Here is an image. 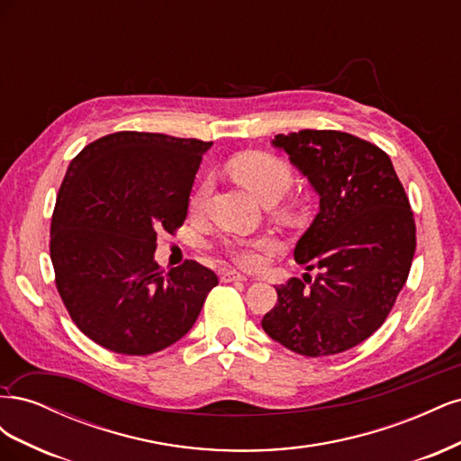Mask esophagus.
<instances>
[{"instance_id":"esophagus-1","label":"esophagus","mask_w":461,"mask_h":461,"mask_svg":"<svg viewBox=\"0 0 461 461\" xmlns=\"http://www.w3.org/2000/svg\"><path fill=\"white\" fill-rule=\"evenodd\" d=\"M221 281L222 283H234V281H246V275L234 271V269H227L221 273Z\"/></svg>"}]
</instances>
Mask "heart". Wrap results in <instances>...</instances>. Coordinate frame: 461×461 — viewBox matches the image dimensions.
I'll list each match as a JSON object with an SVG mask.
<instances>
[{
	"label": "heart",
	"mask_w": 461,
	"mask_h": 461,
	"mask_svg": "<svg viewBox=\"0 0 461 461\" xmlns=\"http://www.w3.org/2000/svg\"><path fill=\"white\" fill-rule=\"evenodd\" d=\"M229 173L236 183H240L248 192L263 203H275L281 200L288 192L292 185V169L281 158L273 156L267 151H244L234 156L229 165ZM209 196V180L194 188L192 196L188 200V207L192 213H198L203 209ZM285 215H296V205H286ZM222 249L230 256L234 263L242 265L248 269L261 267L265 258H267L273 249L275 242L269 236H254V239H225L222 240Z\"/></svg>",
	"instance_id": "1"
}]
</instances>
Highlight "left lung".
<instances>
[{"mask_svg": "<svg viewBox=\"0 0 461 461\" xmlns=\"http://www.w3.org/2000/svg\"><path fill=\"white\" fill-rule=\"evenodd\" d=\"M273 146L308 176L319 213L294 248L310 273L276 288L261 327L288 350L321 357L350 350L379 329L406 285L415 221L393 161L340 131L276 134Z\"/></svg>", "mask_w": 461, "mask_h": 461, "instance_id": "obj_1", "label": "left lung"}]
</instances>
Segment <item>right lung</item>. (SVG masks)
I'll return each mask as SVG.
<instances>
[{
  "label": "right lung",
  "instance_id": "1",
  "mask_svg": "<svg viewBox=\"0 0 461 461\" xmlns=\"http://www.w3.org/2000/svg\"><path fill=\"white\" fill-rule=\"evenodd\" d=\"M212 142L122 131L71 161L51 217L55 286L75 325L111 352L149 356L196 323L217 275L186 259L171 271L158 232H175Z\"/></svg>",
  "mask_w": 461,
  "mask_h": 461
}]
</instances>
